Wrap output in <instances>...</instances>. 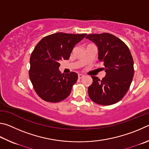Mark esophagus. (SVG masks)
<instances>
[{
  "instance_id": "1",
  "label": "esophagus",
  "mask_w": 149,
  "mask_h": 149,
  "mask_svg": "<svg viewBox=\"0 0 149 149\" xmlns=\"http://www.w3.org/2000/svg\"><path fill=\"white\" fill-rule=\"evenodd\" d=\"M84 77V75H83L82 74H79V75H78V77H79V79H82V78H83Z\"/></svg>"
}]
</instances>
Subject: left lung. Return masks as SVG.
I'll use <instances>...</instances> for the list:
<instances>
[{
	"mask_svg": "<svg viewBox=\"0 0 149 149\" xmlns=\"http://www.w3.org/2000/svg\"><path fill=\"white\" fill-rule=\"evenodd\" d=\"M98 47L99 61L103 62L105 77L92 76L88 94L93 102L110 105L120 101L131 85L134 74V59L127 46L110 33L90 34L86 37Z\"/></svg>",
	"mask_w": 149,
	"mask_h": 149,
	"instance_id": "obj_1",
	"label": "left lung"
}]
</instances>
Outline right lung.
Here are the masks:
<instances>
[{
    "label": "right lung",
    "instance_id": "right-lung-1",
    "mask_svg": "<svg viewBox=\"0 0 149 149\" xmlns=\"http://www.w3.org/2000/svg\"><path fill=\"white\" fill-rule=\"evenodd\" d=\"M87 34L57 33L44 37L36 44L30 57L29 78L39 97L49 103L60 102L70 95L78 74H63L59 61L68 59L74 46Z\"/></svg>",
    "mask_w": 149,
    "mask_h": 149
}]
</instances>
